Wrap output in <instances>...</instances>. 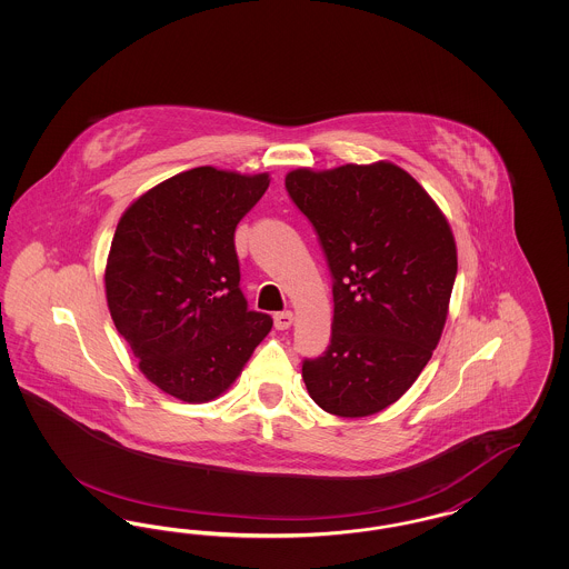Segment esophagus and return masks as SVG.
<instances>
[{"label": "esophagus", "mask_w": 569, "mask_h": 569, "mask_svg": "<svg viewBox=\"0 0 569 569\" xmlns=\"http://www.w3.org/2000/svg\"><path fill=\"white\" fill-rule=\"evenodd\" d=\"M292 322H295L292 311H281V313L274 316V328H277V330H288V328L292 326Z\"/></svg>", "instance_id": "esophagus-1"}]
</instances>
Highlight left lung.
<instances>
[{
    "label": "left lung",
    "instance_id": "8db88e82",
    "mask_svg": "<svg viewBox=\"0 0 569 569\" xmlns=\"http://www.w3.org/2000/svg\"><path fill=\"white\" fill-rule=\"evenodd\" d=\"M332 274V335L302 362L309 397L362 418L399 401L439 343L457 279V243L433 198L390 162L288 172Z\"/></svg>",
    "mask_w": 569,
    "mask_h": 569
}]
</instances>
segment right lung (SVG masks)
<instances>
[{
	"instance_id": "obj_1",
	"label": "right lung",
	"mask_w": 569,
	"mask_h": 569,
	"mask_svg": "<svg viewBox=\"0 0 569 569\" xmlns=\"http://www.w3.org/2000/svg\"><path fill=\"white\" fill-rule=\"evenodd\" d=\"M271 179L213 166L174 174L121 216L104 272L110 318L144 378L204 403L226 392L271 316L249 311L239 288L234 230Z\"/></svg>"
}]
</instances>
